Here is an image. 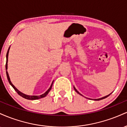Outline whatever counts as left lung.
Segmentation results:
<instances>
[{"label":"left lung","mask_w":127,"mask_h":127,"mask_svg":"<svg viewBox=\"0 0 127 127\" xmlns=\"http://www.w3.org/2000/svg\"><path fill=\"white\" fill-rule=\"evenodd\" d=\"M74 87V90H75V91L76 92V93H78V94H79V95H82V96H83V97H84V95H82V94H81V93H79V92H78V90H77L75 88V87ZM110 94H111V93H110V94H109V95H106V96H104V97H101V98H97V99H94V100H96V101H98V100H103V99L105 98H106V97H108V96L110 95ZM86 98H87V97H86ZM88 99H91V98H88ZM92 100H93V99H92Z\"/></svg>","instance_id":"obj_1"}]
</instances>
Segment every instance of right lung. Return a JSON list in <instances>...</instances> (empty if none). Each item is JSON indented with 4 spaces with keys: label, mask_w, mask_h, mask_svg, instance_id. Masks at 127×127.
<instances>
[{
    "label": "right lung",
    "mask_w": 127,
    "mask_h": 127,
    "mask_svg": "<svg viewBox=\"0 0 127 127\" xmlns=\"http://www.w3.org/2000/svg\"><path fill=\"white\" fill-rule=\"evenodd\" d=\"M9 49H10V46L8 50V52H7V54H6V76H7V78H8V82L10 84V85H11L12 87H13V88L15 90V91L17 92V93L20 95V96H21L22 97H23V98H26V99H27V100H37V99H39V98H43V97H46V95H47V94H48L49 92L50 91V90H51L52 88V84H53V82H54V81H52L51 85L50 87H49V88L48 90H47L46 92H45V93H43V94H42V95H27V94H24V93H21V91H20L19 90L17 89L16 87L14 86V85L12 84V83L11 82V79H10V78H9V74L8 73V71H7V70H8V54H9Z\"/></svg>",
    "instance_id": "1"
}]
</instances>
